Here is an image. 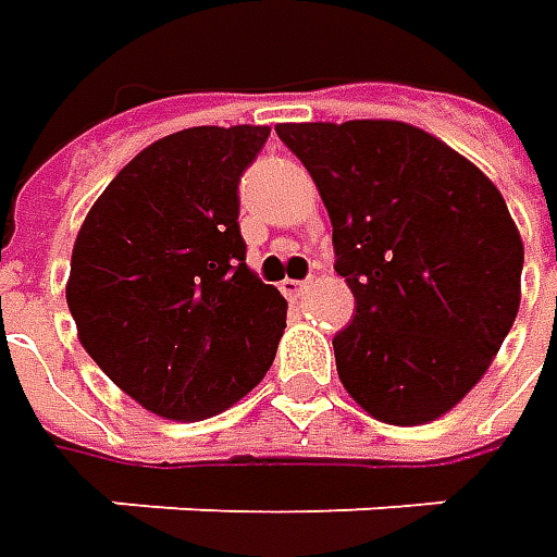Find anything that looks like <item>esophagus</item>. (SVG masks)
Returning <instances> with one entry per match:
<instances>
[{"label":"esophagus","mask_w":557,"mask_h":557,"mask_svg":"<svg viewBox=\"0 0 557 557\" xmlns=\"http://www.w3.org/2000/svg\"><path fill=\"white\" fill-rule=\"evenodd\" d=\"M307 288H310V282H297V278H285L282 282V294L285 297H300Z\"/></svg>","instance_id":"esophagus-1"}]
</instances>
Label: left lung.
<instances>
[{
  "label": "left lung",
  "instance_id": "8db88e82",
  "mask_svg": "<svg viewBox=\"0 0 557 557\" xmlns=\"http://www.w3.org/2000/svg\"><path fill=\"white\" fill-rule=\"evenodd\" d=\"M310 170L354 322L334 337L344 391L412 428L456 409L521 307L524 242L499 188L403 120L278 123Z\"/></svg>",
  "mask_w": 557,
  "mask_h": 557
}]
</instances>
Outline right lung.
<instances>
[{"label":"right lung","instance_id":"right-lung-1","mask_svg":"<svg viewBox=\"0 0 557 557\" xmlns=\"http://www.w3.org/2000/svg\"><path fill=\"white\" fill-rule=\"evenodd\" d=\"M269 126L151 141L79 225L67 307L83 350L141 409L220 416L269 372L288 304L245 263L238 180Z\"/></svg>","mask_w":557,"mask_h":557}]
</instances>
